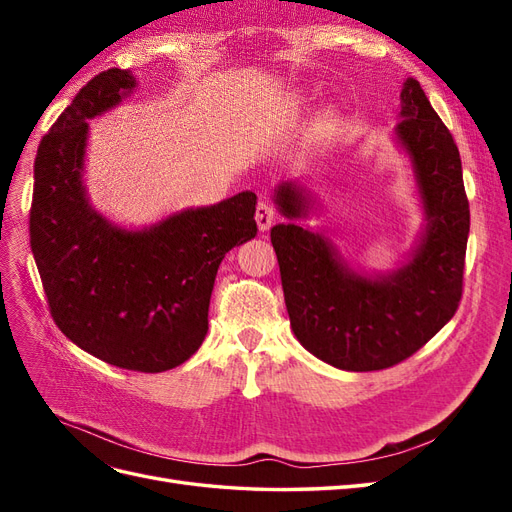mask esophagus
<instances>
[{"label":"esophagus","mask_w":512,"mask_h":512,"mask_svg":"<svg viewBox=\"0 0 512 512\" xmlns=\"http://www.w3.org/2000/svg\"><path fill=\"white\" fill-rule=\"evenodd\" d=\"M256 222H258V228L262 232H267L273 222H275V207L269 203V200H260L258 207H256Z\"/></svg>","instance_id":"esophagus-1"}]
</instances>
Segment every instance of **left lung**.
I'll return each mask as SVG.
<instances>
[{"instance_id": "left-lung-1", "label": "left lung", "mask_w": 512, "mask_h": 512, "mask_svg": "<svg viewBox=\"0 0 512 512\" xmlns=\"http://www.w3.org/2000/svg\"><path fill=\"white\" fill-rule=\"evenodd\" d=\"M397 141L408 151L427 215L425 235L404 267L367 277L337 256L329 239L299 224L271 228L290 327L305 350L348 371H376L406 361L457 312L470 232V205L453 134L423 87L401 89ZM286 218L307 215L294 183L275 190Z\"/></svg>"}]
</instances>
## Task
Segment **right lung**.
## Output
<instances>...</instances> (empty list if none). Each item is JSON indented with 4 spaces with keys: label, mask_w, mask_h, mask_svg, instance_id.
<instances>
[{
    "label": "right lung",
    "mask_w": 512,
    "mask_h": 512,
    "mask_svg": "<svg viewBox=\"0 0 512 512\" xmlns=\"http://www.w3.org/2000/svg\"><path fill=\"white\" fill-rule=\"evenodd\" d=\"M134 87L128 70L100 72L42 136L29 241L59 331L108 365L158 374L203 344L220 262L256 237V194L185 209L145 230H123L91 209L87 119Z\"/></svg>",
    "instance_id": "1"
}]
</instances>
